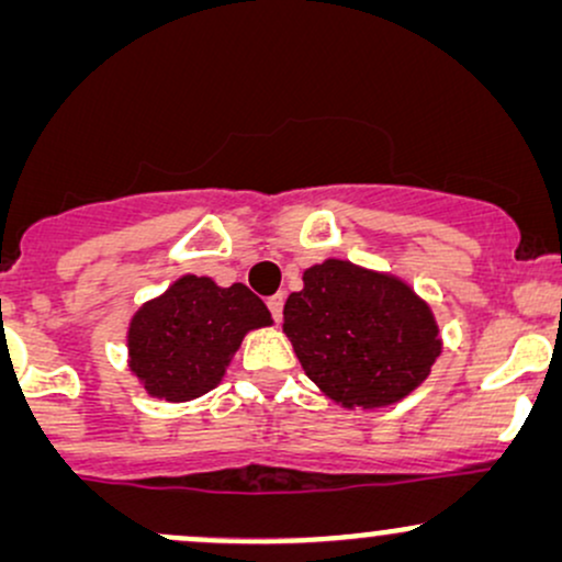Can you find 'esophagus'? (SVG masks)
<instances>
[{
	"label": "esophagus",
	"instance_id": "esophagus-1",
	"mask_svg": "<svg viewBox=\"0 0 562 562\" xmlns=\"http://www.w3.org/2000/svg\"><path fill=\"white\" fill-rule=\"evenodd\" d=\"M282 303H285V295H282V293H277V295H272V299L267 301V306H269V312H272L274 322L282 319Z\"/></svg>",
	"mask_w": 562,
	"mask_h": 562
}]
</instances>
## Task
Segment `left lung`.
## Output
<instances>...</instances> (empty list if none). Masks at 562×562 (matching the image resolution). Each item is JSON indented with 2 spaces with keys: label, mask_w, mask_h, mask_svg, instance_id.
Returning a JSON list of instances; mask_svg holds the SVG:
<instances>
[{
  "label": "left lung",
  "mask_w": 562,
  "mask_h": 562,
  "mask_svg": "<svg viewBox=\"0 0 562 562\" xmlns=\"http://www.w3.org/2000/svg\"><path fill=\"white\" fill-rule=\"evenodd\" d=\"M282 319L303 372L346 409L402 402L441 353L434 312L415 290L344 259L308 267Z\"/></svg>",
  "instance_id": "1"
}]
</instances>
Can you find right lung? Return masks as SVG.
Here are the masks:
<instances>
[{
  "label": "right lung",
  "mask_w": 562,
  "mask_h": 562,
  "mask_svg": "<svg viewBox=\"0 0 562 562\" xmlns=\"http://www.w3.org/2000/svg\"><path fill=\"white\" fill-rule=\"evenodd\" d=\"M272 325L267 303L243 282L218 288L184 274L128 322V370L150 396L192 402L222 383L250 330Z\"/></svg>",
  "instance_id": "1"
}]
</instances>
